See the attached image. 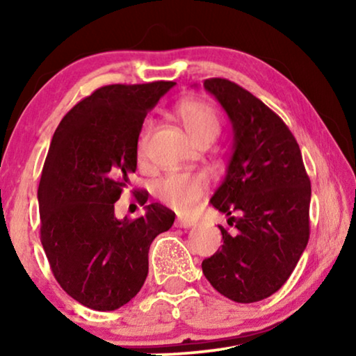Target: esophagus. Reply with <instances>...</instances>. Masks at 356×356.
<instances>
[{
	"instance_id": "34e87169",
	"label": "esophagus",
	"mask_w": 356,
	"mask_h": 356,
	"mask_svg": "<svg viewBox=\"0 0 356 356\" xmlns=\"http://www.w3.org/2000/svg\"><path fill=\"white\" fill-rule=\"evenodd\" d=\"M194 225V220L191 218H186V217H178L177 218V227H183V228H189Z\"/></svg>"
}]
</instances>
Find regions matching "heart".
<instances>
[{
	"instance_id": "1",
	"label": "heart",
	"mask_w": 356,
	"mask_h": 356,
	"mask_svg": "<svg viewBox=\"0 0 356 356\" xmlns=\"http://www.w3.org/2000/svg\"><path fill=\"white\" fill-rule=\"evenodd\" d=\"M177 118L186 131L189 139L199 145L204 140H212L220 133V118L216 108L206 100L186 99L177 106ZM150 123L144 124L139 139V154H144ZM209 189V179L204 173H170L155 183V194L167 206L186 211L196 204Z\"/></svg>"
}]
</instances>
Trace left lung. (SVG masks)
Here are the masks:
<instances>
[{
    "instance_id": "left-lung-1",
    "label": "left lung",
    "mask_w": 356,
    "mask_h": 356,
    "mask_svg": "<svg viewBox=\"0 0 356 356\" xmlns=\"http://www.w3.org/2000/svg\"><path fill=\"white\" fill-rule=\"evenodd\" d=\"M204 87L232 121L233 155L211 204L235 233L218 227L222 250L202 261V272L218 293L254 303L289 280L308 245L311 181L279 115L228 79L212 77Z\"/></svg>"
}]
</instances>
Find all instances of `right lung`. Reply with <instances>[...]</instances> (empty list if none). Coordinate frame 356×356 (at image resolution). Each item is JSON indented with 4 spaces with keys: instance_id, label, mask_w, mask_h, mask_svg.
I'll use <instances>...</instances> for the list:
<instances>
[{
    "instance_id": "add662e5",
    "label": "right lung",
    "mask_w": 356,
    "mask_h": 356,
    "mask_svg": "<svg viewBox=\"0 0 356 356\" xmlns=\"http://www.w3.org/2000/svg\"><path fill=\"white\" fill-rule=\"evenodd\" d=\"M173 86L100 87L53 134L38 184L40 241L61 289L90 309H118L138 295L150 243L175 222V212L159 202L134 220L115 217V202L138 167L145 115ZM136 199L144 206L149 193L138 191Z\"/></svg>"
}]
</instances>
